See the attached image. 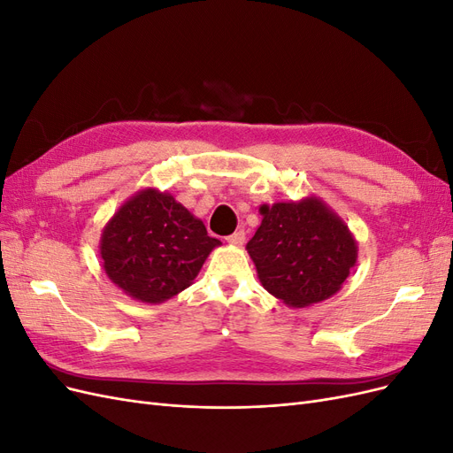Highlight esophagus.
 <instances>
[{
  "mask_svg": "<svg viewBox=\"0 0 453 453\" xmlns=\"http://www.w3.org/2000/svg\"><path fill=\"white\" fill-rule=\"evenodd\" d=\"M226 242H228L230 245H236V248H240V245H243V242H245V232H243V230H236L234 234L226 236Z\"/></svg>",
  "mask_w": 453,
  "mask_h": 453,
  "instance_id": "1",
  "label": "esophagus"
}]
</instances>
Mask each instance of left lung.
<instances>
[{
    "label": "left lung",
    "mask_w": 453,
    "mask_h": 453,
    "mask_svg": "<svg viewBox=\"0 0 453 453\" xmlns=\"http://www.w3.org/2000/svg\"><path fill=\"white\" fill-rule=\"evenodd\" d=\"M263 221L245 245L265 289L291 308L336 295L357 263V240L319 196L263 203Z\"/></svg>",
    "instance_id": "obj_1"
}]
</instances>
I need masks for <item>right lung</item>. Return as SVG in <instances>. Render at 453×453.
<instances>
[{
    "label": "right lung",
    "mask_w": 453,
    "mask_h": 453,
    "mask_svg": "<svg viewBox=\"0 0 453 453\" xmlns=\"http://www.w3.org/2000/svg\"><path fill=\"white\" fill-rule=\"evenodd\" d=\"M221 242L170 193L142 188L102 230V266L122 293L162 304L193 285L205 258Z\"/></svg>",
    "instance_id": "add662e5"
}]
</instances>
